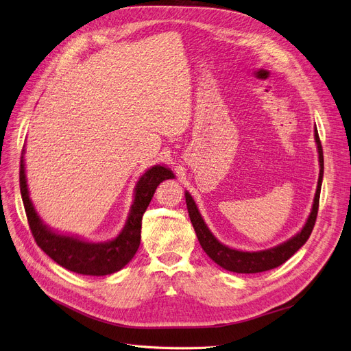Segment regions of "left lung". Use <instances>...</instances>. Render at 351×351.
I'll use <instances>...</instances> for the list:
<instances>
[{"label": "left lung", "mask_w": 351, "mask_h": 351, "mask_svg": "<svg viewBox=\"0 0 351 351\" xmlns=\"http://www.w3.org/2000/svg\"><path fill=\"white\" fill-rule=\"evenodd\" d=\"M314 137L317 143V150H318V162H319V176H318V185L314 197L313 208H311V214L306 219L305 226L302 230L298 232L296 236L291 237L289 240L283 241L282 244L275 245V247H270L266 250H258V252H244L231 249L228 245L219 243L215 236L205 224L204 218L201 217L198 206L191 197V193L185 192V199L191 223L193 226V230L197 232L198 241L204 252L208 254L213 261L221 266L226 270L236 271V274H258V271H266L270 269H275L288 261L298 250H300L302 245L309 239L311 232L315 226V219L318 214V204H319V192H321V184H322V175H324V156H322V146L319 141V136L317 132V127L314 130Z\"/></svg>", "instance_id": "obj_1"}]
</instances>
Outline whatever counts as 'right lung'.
<instances>
[{"label": "right lung", "mask_w": 351, "mask_h": 351, "mask_svg": "<svg viewBox=\"0 0 351 351\" xmlns=\"http://www.w3.org/2000/svg\"><path fill=\"white\" fill-rule=\"evenodd\" d=\"M175 178L171 169L154 165L140 176L134 188V201L130 208L125 226L112 240L94 243L76 236L60 234L47 227L34 210L30 199L24 169V149L20 160V191L32 234L50 258L62 267L80 275L106 276L121 270L134 257L141 239V218L149 206L153 193L165 179Z\"/></svg>", "instance_id": "right-lung-1"}]
</instances>
